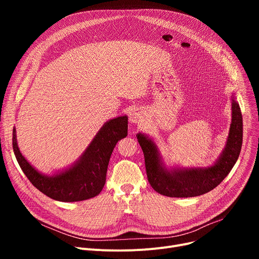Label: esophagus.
<instances>
[{"mask_svg": "<svg viewBox=\"0 0 259 259\" xmlns=\"http://www.w3.org/2000/svg\"><path fill=\"white\" fill-rule=\"evenodd\" d=\"M144 119V112L141 110V109H134V110L131 112L129 116V120L131 124H139Z\"/></svg>", "mask_w": 259, "mask_h": 259, "instance_id": "1", "label": "esophagus"}]
</instances>
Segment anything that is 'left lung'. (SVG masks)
Returning <instances> with one entry per match:
<instances>
[{
  "label": "left lung",
  "instance_id": "obj_1",
  "mask_svg": "<svg viewBox=\"0 0 259 259\" xmlns=\"http://www.w3.org/2000/svg\"><path fill=\"white\" fill-rule=\"evenodd\" d=\"M231 103L232 120L227 143L212 166L168 168L154 141L147 134H137L145 156L148 181L156 192L169 197H194L211 191L225 180L237 161L242 145V115L233 94Z\"/></svg>",
  "mask_w": 259,
  "mask_h": 259
}]
</instances>
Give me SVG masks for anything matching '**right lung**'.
<instances>
[{
    "mask_svg": "<svg viewBox=\"0 0 259 259\" xmlns=\"http://www.w3.org/2000/svg\"><path fill=\"white\" fill-rule=\"evenodd\" d=\"M16 133V128H13V152L24 174L38 191L54 200L80 201L99 195L103 190L113 149L128 134V116L122 115L106 121L79 158L70 167L52 175L38 172L23 156Z\"/></svg>",
    "mask_w": 259,
    "mask_h": 259,
    "instance_id": "1",
    "label": "right lung"
}]
</instances>
